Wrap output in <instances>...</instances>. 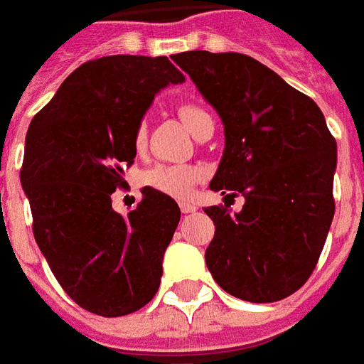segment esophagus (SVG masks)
<instances>
[{"mask_svg": "<svg viewBox=\"0 0 364 364\" xmlns=\"http://www.w3.org/2000/svg\"><path fill=\"white\" fill-rule=\"evenodd\" d=\"M179 208H181L183 214H191V213H195V210H197V206L191 205V203H181V205H179Z\"/></svg>", "mask_w": 364, "mask_h": 364, "instance_id": "obj_1", "label": "esophagus"}]
</instances>
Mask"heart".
<instances>
[{"instance_id":"obj_1","label":"heart","mask_w":364,"mask_h":364,"mask_svg":"<svg viewBox=\"0 0 364 364\" xmlns=\"http://www.w3.org/2000/svg\"><path fill=\"white\" fill-rule=\"evenodd\" d=\"M179 114H181L183 122L189 127V130L197 127L200 119L208 117V112L203 111L197 105H181L179 107ZM146 144V128L144 124L136 128L134 134V148L142 150ZM203 177V169L198 166H187V164H158V166L150 167L148 171H144L142 183L148 185L151 189L159 191L169 197L183 198L189 195L193 187L200 181Z\"/></svg>"}]
</instances>
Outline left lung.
I'll return each instance as SVG.
<instances>
[{
  "label": "left lung",
  "mask_w": 364,
  "mask_h": 364,
  "mask_svg": "<svg viewBox=\"0 0 364 364\" xmlns=\"http://www.w3.org/2000/svg\"><path fill=\"white\" fill-rule=\"evenodd\" d=\"M224 124L210 189L242 193L244 208L208 206L205 252L214 281L247 302H277L312 274L336 213L337 144L320 107L252 56L206 50L171 56Z\"/></svg>",
  "instance_id": "obj_1"
}]
</instances>
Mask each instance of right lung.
Here are the masks:
<instances>
[{
	"instance_id": "1",
	"label": "right lung",
	"mask_w": 364,
	"mask_h": 364,
	"mask_svg": "<svg viewBox=\"0 0 364 364\" xmlns=\"http://www.w3.org/2000/svg\"><path fill=\"white\" fill-rule=\"evenodd\" d=\"M185 75L167 56H105L68 75L31 120L21 185L33 232L68 296L117 318L156 296L161 261L181 210L169 195L144 187L127 216L111 195L136 158L134 134L154 97Z\"/></svg>"
}]
</instances>
